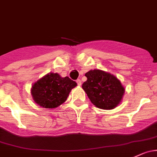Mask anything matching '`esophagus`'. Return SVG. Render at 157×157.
<instances>
[{
  "mask_svg": "<svg viewBox=\"0 0 157 157\" xmlns=\"http://www.w3.org/2000/svg\"><path fill=\"white\" fill-rule=\"evenodd\" d=\"M76 82H77V83L78 84V86H81L82 82H81V80H80V79H77V80H76Z\"/></svg>",
  "mask_w": 157,
  "mask_h": 157,
  "instance_id": "esophagus-1",
  "label": "esophagus"
}]
</instances>
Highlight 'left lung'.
<instances>
[{"label":"left lung","instance_id":"left-lung-1","mask_svg":"<svg viewBox=\"0 0 157 157\" xmlns=\"http://www.w3.org/2000/svg\"><path fill=\"white\" fill-rule=\"evenodd\" d=\"M85 76L87 80L82 88L95 107L112 110L120 105L125 88L117 77L99 69L89 71Z\"/></svg>","mask_w":157,"mask_h":157}]
</instances>
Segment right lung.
<instances>
[{
	"label": "right lung",
	"mask_w": 157,
	"mask_h": 157,
	"mask_svg": "<svg viewBox=\"0 0 157 157\" xmlns=\"http://www.w3.org/2000/svg\"><path fill=\"white\" fill-rule=\"evenodd\" d=\"M77 85L68 77H62L59 74L50 72L33 83L31 96L42 108H56L67 100L69 93Z\"/></svg>",
	"instance_id": "obj_1"
}]
</instances>
